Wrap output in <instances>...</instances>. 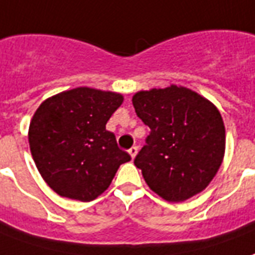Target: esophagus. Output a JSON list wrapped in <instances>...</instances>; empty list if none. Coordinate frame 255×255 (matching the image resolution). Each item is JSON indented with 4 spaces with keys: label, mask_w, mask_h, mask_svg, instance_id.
<instances>
[{
    "label": "esophagus",
    "mask_w": 255,
    "mask_h": 255,
    "mask_svg": "<svg viewBox=\"0 0 255 255\" xmlns=\"http://www.w3.org/2000/svg\"><path fill=\"white\" fill-rule=\"evenodd\" d=\"M128 152H129V155H131V158H135V156H136V154H137V147L136 146H133V147H131V148H129V150H128Z\"/></svg>",
    "instance_id": "esophagus-1"
}]
</instances>
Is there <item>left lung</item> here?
I'll return each mask as SVG.
<instances>
[{
	"instance_id": "left-lung-1",
	"label": "left lung",
	"mask_w": 255,
	"mask_h": 255,
	"mask_svg": "<svg viewBox=\"0 0 255 255\" xmlns=\"http://www.w3.org/2000/svg\"><path fill=\"white\" fill-rule=\"evenodd\" d=\"M132 104L151 129L133 161L150 189L175 203L204 190L218 173L226 148L218 108L199 93L175 85L137 92Z\"/></svg>"
}]
</instances>
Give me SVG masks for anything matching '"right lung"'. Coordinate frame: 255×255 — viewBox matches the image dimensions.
<instances>
[{
    "label": "right lung",
    "mask_w": 255,
    "mask_h": 255,
    "mask_svg": "<svg viewBox=\"0 0 255 255\" xmlns=\"http://www.w3.org/2000/svg\"><path fill=\"white\" fill-rule=\"evenodd\" d=\"M123 100L113 92L75 88L36 109L29 148L43 180L58 195L92 201L108 189L119 166L131 161L105 128Z\"/></svg>",
    "instance_id": "add662e5"
}]
</instances>
